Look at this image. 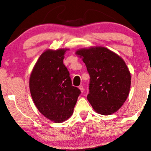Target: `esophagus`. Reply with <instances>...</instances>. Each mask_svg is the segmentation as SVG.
I'll use <instances>...</instances> for the list:
<instances>
[{
    "mask_svg": "<svg viewBox=\"0 0 151 151\" xmlns=\"http://www.w3.org/2000/svg\"><path fill=\"white\" fill-rule=\"evenodd\" d=\"M79 89H80V91H81V92H83L84 90H85V89H84V87L83 85H80L79 86Z\"/></svg>",
    "mask_w": 151,
    "mask_h": 151,
    "instance_id": "1",
    "label": "esophagus"
}]
</instances>
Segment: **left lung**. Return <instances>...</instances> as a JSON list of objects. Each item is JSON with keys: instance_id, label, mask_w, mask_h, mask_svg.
I'll return each mask as SVG.
<instances>
[{"instance_id": "obj_1", "label": "left lung", "mask_w": 151, "mask_h": 151, "mask_svg": "<svg viewBox=\"0 0 151 151\" xmlns=\"http://www.w3.org/2000/svg\"><path fill=\"white\" fill-rule=\"evenodd\" d=\"M76 53L83 58L90 76L88 101L99 114L114 113L126 101L130 91L131 76L126 64L105 47L82 48Z\"/></svg>"}]
</instances>
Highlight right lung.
Listing matches in <instances>:
<instances>
[{"label":"right lung","instance_id":"right-lung-1","mask_svg":"<svg viewBox=\"0 0 151 151\" xmlns=\"http://www.w3.org/2000/svg\"><path fill=\"white\" fill-rule=\"evenodd\" d=\"M67 49L47 50L41 55L31 73L29 86L37 108L55 123L67 120L73 112L80 90L72 85L63 63Z\"/></svg>","mask_w":151,"mask_h":151}]
</instances>
